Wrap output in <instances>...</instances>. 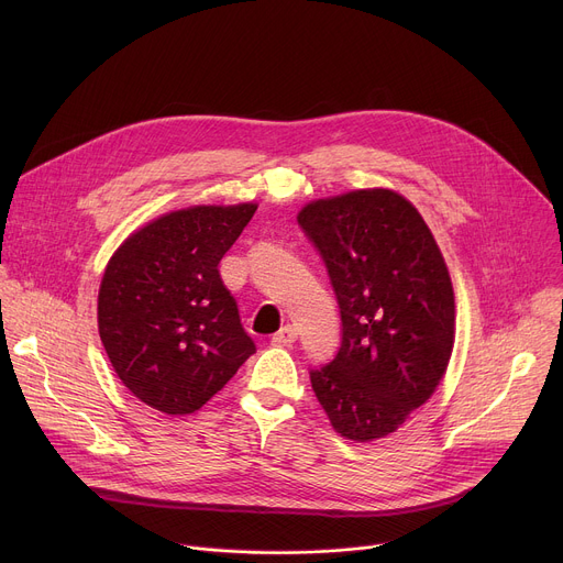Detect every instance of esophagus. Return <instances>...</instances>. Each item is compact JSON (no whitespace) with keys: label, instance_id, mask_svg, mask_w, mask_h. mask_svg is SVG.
Listing matches in <instances>:
<instances>
[{"label":"esophagus","instance_id":"34e87169","mask_svg":"<svg viewBox=\"0 0 563 563\" xmlns=\"http://www.w3.org/2000/svg\"><path fill=\"white\" fill-rule=\"evenodd\" d=\"M298 339V332H296V328H291V325H285V328H280L274 336H272V343L274 345H278V347H289L294 341Z\"/></svg>","mask_w":563,"mask_h":563}]
</instances>
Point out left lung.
<instances>
[{
	"label": "left lung",
	"instance_id": "8db88e82",
	"mask_svg": "<svg viewBox=\"0 0 563 563\" xmlns=\"http://www.w3.org/2000/svg\"><path fill=\"white\" fill-rule=\"evenodd\" d=\"M298 224L325 263L343 336L309 369L318 404L352 441L396 432L434 394L454 345V291L421 213L389 189L302 207Z\"/></svg>",
	"mask_w": 563,
	"mask_h": 563
}]
</instances>
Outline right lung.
Wrapping results in <instances>:
<instances>
[{
  "instance_id": "right-lung-1",
  "label": "right lung",
  "mask_w": 563,
  "mask_h": 563,
  "mask_svg": "<svg viewBox=\"0 0 563 563\" xmlns=\"http://www.w3.org/2000/svg\"><path fill=\"white\" fill-rule=\"evenodd\" d=\"M256 209L243 202L165 213L109 261L100 339L120 380L148 408L200 410L256 352L218 272Z\"/></svg>"
}]
</instances>
